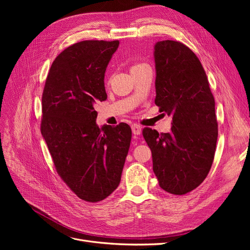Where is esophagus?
<instances>
[{"label": "esophagus", "mask_w": 250, "mask_h": 250, "mask_svg": "<svg viewBox=\"0 0 250 250\" xmlns=\"http://www.w3.org/2000/svg\"><path fill=\"white\" fill-rule=\"evenodd\" d=\"M132 132H133V134H134L135 136H139V135L141 134V132H142L141 125H137V124L132 125Z\"/></svg>", "instance_id": "34e87169"}]
</instances>
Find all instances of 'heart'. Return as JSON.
Masks as SVG:
<instances>
[{
  "mask_svg": "<svg viewBox=\"0 0 250 250\" xmlns=\"http://www.w3.org/2000/svg\"><path fill=\"white\" fill-rule=\"evenodd\" d=\"M139 65H141V64H138V65H134V67H133V68H136V67H139ZM133 68H132V69H133Z\"/></svg>",
  "mask_w": 250,
  "mask_h": 250,
  "instance_id": "obj_1",
  "label": "heart"
}]
</instances>
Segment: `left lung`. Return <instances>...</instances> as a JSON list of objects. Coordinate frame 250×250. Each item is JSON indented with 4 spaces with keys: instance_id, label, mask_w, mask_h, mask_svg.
Returning <instances> with one entry per match:
<instances>
[{
    "instance_id": "obj_1",
    "label": "left lung",
    "mask_w": 250,
    "mask_h": 250,
    "mask_svg": "<svg viewBox=\"0 0 250 250\" xmlns=\"http://www.w3.org/2000/svg\"><path fill=\"white\" fill-rule=\"evenodd\" d=\"M154 60L155 104L172 116V127L161 134L146 127L143 136L160 188L186 194L201 185L213 164L218 139L215 99L200 60L187 45L156 42Z\"/></svg>"
}]
</instances>
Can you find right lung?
<instances>
[{
  "mask_svg": "<svg viewBox=\"0 0 250 250\" xmlns=\"http://www.w3.org/2000/svg\"><path fill=\"white\" fill-rule=\"evenodd\" d=\"M120 42L85 41L56 58L42 93V135L57 172L81 200L96 203L118 187L132 139L129 125L96 124L107 98L104 74Z\"/></svg>",
  "mask_w": 250,
  "mask_h": 250,
  "instance_id": "add662e5",
  "label": "right lung"
}]
</instances>
